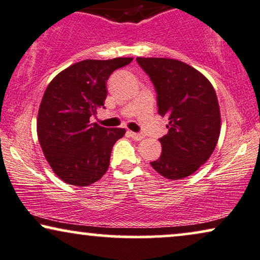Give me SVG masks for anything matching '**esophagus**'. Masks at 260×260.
Returning <instances> with one entry per match:
<instances>
[{"label":"esophagus","instance_id":"esophagus-1","mask_svg":"<svg viewBox=\"0 0 260 260\" xmlns=\"http://www.w3.org/2000/svg\"><path fill=\"white\" fill-rule=\"evenodd\" d=\"M128 134H129V137H132L134 140H141V139H144V134H141V133H136V132H132V131H129V132H128Z\"/></svg>","mask_w":260,"mask_h":260}]
</instances>
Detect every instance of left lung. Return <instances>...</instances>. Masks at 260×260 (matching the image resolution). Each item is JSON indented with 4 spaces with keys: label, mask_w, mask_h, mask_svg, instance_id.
Masks as SVG:
<instances>
[{
    "label": "left lung",
    "mask_w": 260,
    "mask_h": 260,
    "mask_svg": "<svg viewBox=\"0 0 260 260\" xmlns=\"http://www.w3.org/2000/svg\"><path fill=\"white\" fill-rule=\"evenodd\" d=\"M157 92L160 116L168 133L159 139L162 154L152 168L169 180L196 173L210 158L221 132V113L215 88L185 62L164 57H137Z\"/></svg>",
    "instance_id": "obj_1"
}]
</instances>
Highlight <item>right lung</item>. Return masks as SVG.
I'll list each match as a JSON object with an SVG mask.
<instances>
[{
	"mask_svg": "<svg viewBox=\"0 0 260 260\" xmlns=\"http://www.w3.org/2000/svg\"><path fill=\"white\" fill-rule=\"evenodd\" d=\"M132 60L77 62L52 79L43 94L37 117L38 140L52 172L68 185H91L109 168L114 144L126 129L90 123V117L104 108L110 74Z\"/></svg>",
	"mask_w": 260,
	"mask_h": 260,
	"instance_id": "right-lung-1",
	"label": "right lung"
}]
</instances>
